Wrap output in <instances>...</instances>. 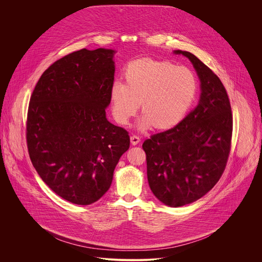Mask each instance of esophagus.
<instances>
[{"instance_id":"esophagus-1","label":"esophagus","mask_w":262,"mask_h":262,"mask_svg":"<svg viewBox=\"0 0 262 262\" xmlns=\"http://www.w3.org/2000/svg\"><path fill=\"white\" fill-rule=\"evenodd\" d=\"M141 141V139H140V137L139 136H136V135H133L132 137H130V143L133 144V145H137V144H139V142Z\"/></svg>"}]
</instances>
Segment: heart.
<instances>
[{"label": "heart", "instance_id": "obj_1", "mask_svg": "<svg viewBox=\"0 0 262 262\" xmlns=\"http://www.w3.org/2000/svg\"><path fill=\"white\" fill-rule=\"evenodd\" d=\"M196 94L197 80L189 68L140 59L126 66L124 84L112 87V112L119 124L126 125L141 102L144 115L140 127L168 129L184 118Z\"/></svg>", "mask_w": 262, "mask_h": 262}]
</instances>
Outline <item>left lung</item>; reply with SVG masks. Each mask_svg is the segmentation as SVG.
<instances>
[{
    "instance_id": "obj_1",
    "label": "left lung",
    "mask_w": 262,
    "mask_h": 262,
    "mask_svg": "<svg viewBox=\"0 0 262 262\" xmlns=\"http://www.w3.org/2000/svg\"><path fill=\"white\" fill-rule=\"evenodd\" d=\"M193 63L200 82L197 106L177 125L144 141L148 183L171 207L197 201L208 193L226 168L232 139V112L216 74L189 52L175 51Z\"/></svg>"
}]
</instances>
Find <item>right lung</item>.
<instances>
[{
	"instance_id": "obj_1",
	"label": "right lung",
	"mask_w": 262,
	"mask_h": 262,
	"mask_svg": "<svg viewBox=\"0 0 262 262\" xmlns=\"http://www.w3.org/2000/svg\"><path fill=\"white\" fill-rule=\"evenodd\" d=\"M113 50L82 49L54 62L30 98L26 138L31 162L61 198L89 205L110 189L128 132L108 122Z\"/></svg>"
}]
</instances>
